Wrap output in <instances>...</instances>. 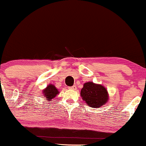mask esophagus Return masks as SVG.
Masks as SVG:
<instances>
[{"mask_svg":"<svg viewBox=\"0 0 146 146\" xmlns=\"http://www.w3.org/2000/svg\"><path fill=\"white\" fill-rule=\"evenodd\" d=\"M69 89H72V90H76V85H74V86L69 88Z\"/></svg>","mask_w":146,"mask_h":146,"instance_id":"1","label":"esophagus"}]
</instances>
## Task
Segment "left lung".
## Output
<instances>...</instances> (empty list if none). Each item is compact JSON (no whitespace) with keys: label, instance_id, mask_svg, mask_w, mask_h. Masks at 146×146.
<instances>
[{"label":"left lung","instance_id":"1","mask_svg":"<svg viewBox=\"0 0 146 146\" xmlns=\"http://www.w3.org/2000/svg\"><path fill=\"white\" fill-rule=\"evenodd\" d=\"M80 94L86 104L92 108L101 107L109 100L107 89L102 85L92 82L84 84Z\"/></svg>","mask_w":146,"mask_h":146}]
</instances>
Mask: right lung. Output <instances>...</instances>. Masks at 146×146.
I'll use <instances>...</instances> for the list:
<instances>
[{"label":"right lung","instance_id":"obj_1","mask_svg":"<svg viewBox=\"0 0 146 146\" xmlns=\"http://www.w3.org/2000/svg\"><path fill=\"white\" fill-rule=\"evenodd\" d=\"M60 93L58 89L55 87V86L52 84H49L44 90L42 91V94L44 95V97H45L46 100L50 102L52 99H54L56 96Z\"/></svg>","mask_w":146,"mask_h":146}]
</instances>
